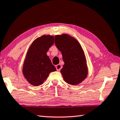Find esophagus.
I'll return each mask as SVG.
<instances>
[{"label":"esophagus","mask_w":120,"mask_h":120,"mask_svg":"<svg viewBox=\"0 0 120 120\" xmlns=\"http://www.w3.org/2000/svg\"><path fill=\"white\" fill-rule=\"evenodd\" d=\"M56 68L57 71H60L62 69V66L61 65L58 64V65H57L56 66Z\"/></svg>","instance_id":"esophagus-1"}]
</instances>
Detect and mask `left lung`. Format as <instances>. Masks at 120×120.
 Masks as SVG:
<instances>
[{"instance_id": "1", "label": "left lung", "mask_w": 120, "mask_h": 120, "mask_svg": "<svg viewBox=\"0 0 120 120\" xmlns=\"http://www.w3.org/2000/svg\"><path fill=\"white\" fill-rule=\"evenodd\" d=\"M55 44L63 56L64 64L60 72L65 81L73 86L80 83L88 75L86 57L81 45L66 34L55 36Z\"/></svg>"}]
</instances>
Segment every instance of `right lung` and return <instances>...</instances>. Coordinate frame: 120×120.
Listing matches in <instances>:
<instances>
[{
	"label": "right lung",
	"mask_w": 120,
	"mask_h": 120,
	"mask_svg": "<svg viewBox=\"0 0 120 120\" xmlns=\"http://www.w3.org/2000/svg\"><path fill=\"white\" fill-rule=\"evenodd\" d=\"M54 43V36L44 35L36 39L29 47L23 64V73L32 85H41L51 72L56 71L47 55V52Z\"/></svg>",
	"instance_id": "right-lung-1"
}]
</instances>
